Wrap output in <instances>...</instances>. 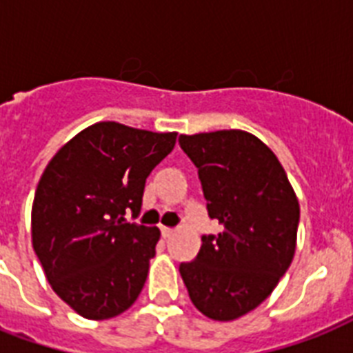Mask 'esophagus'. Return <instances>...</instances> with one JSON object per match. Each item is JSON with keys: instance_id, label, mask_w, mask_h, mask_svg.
<instances>
[{"instance_id": "obj_1", "label": "esophagus", "mask_w": 353, "mask_h": 353, "mask_svg": "<svg viewBox=\"0 0 353 353\" xmlns=\"http://www.w3.org/2000/svg\"><path fill=\"white\" fill-rule=\"evenodd\" d=\"M172 234H174V229H170V227H161V236H163L165 240H168Z\"/></svg>"}]
</instances>
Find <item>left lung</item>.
Here are the masks:
<instances>
[{
	"label": "left lung",
	"instance_id": "left-lung-1",
	"mask_svg": "<svg viewBox=\"0 0 353 353\" xmlns=\"http://www.w3.org/2000/svg\"><path fill=\"white\" fill-rule=\"evenodd\" d=\"M198 168L210 220L223 231L179 273L199 312L234 321L260 306L290 268L301 220L299 201L276 155L241 130L179 135Z\"/></svg>",
	"mask_w": 353,
	"mask_h": 353
}]
</instances>
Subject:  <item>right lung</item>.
Instances as JSON below:
<instances>
[{"label":"right lung","mask_w":353,"mask_h":353,"mask_svg":"<svg viewBox=\"0 0 353 353\" xmlns=\"http://www.w3.org/2000/svg\"><path fill=\"white\" fill-rule=\"evenodd\" d=\"M176 137L97 122L58 150L41 174L32 247L54 293L82 317H117L143 291L161 232L128 216L141 214L146 177Z\"/></svg>","instance_id":"right-lung-1"}]
</instances>
